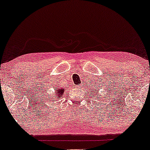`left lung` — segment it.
I'll return each mask as SVG.
<instances>
[{"label":"left lung","mask_w":150,"mask_h":150,"mask_svg":"<svg viewBox=\"0 0 150 150\" xmlns=\"http://www.w3.org/2000/svg\"><path fill=\"white\" fill-rule=\"evenodd\" d=\"M93 92H94V93H95V94H97V93H96V89L94 91H93ZM93 93V92H92Z\"/></svg>","instance_id":"left-lung-1"}]
</instances>
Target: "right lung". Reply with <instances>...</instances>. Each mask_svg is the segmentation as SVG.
I'll list each match as a JSON object with an SVG mask.
<instances>
[{
    "instance_id": "right-lung-1",
    "label": "right lung",
    "mask_w": 150,
    "mask_h": 150,
    "mask_svg": "<svg viewBox=\"0 0 150 150\" xmlns=\"http://www.w3.org/2000/svg\"><path fill=\"white\" fill-rule=\"evenodd\" d=\"M64 88H63V87H61V88H60V87H56V89H55L54 95H53L52 97H51V96H50V97H51V101H52V99L53 100H56V99H60V98H61L63 95H64Z\"/></svg>"
}]
</instances>
